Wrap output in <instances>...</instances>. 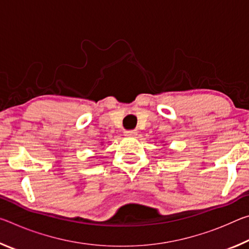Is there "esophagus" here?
Here are the masks:
<instances>
[{"instance_id": "esophagus-1", "label": "esophagus", "mask_w": 249, "mask_h": 249, "mask_svg": "<svg viewBox=\"0 0 249 249\" xmlns=\"http://www.w3.org/2000/svg\"><path fill=\"white\" fill-rule=\"evenodd\" d=\"M126 136H129V137H134L136 136L137 135V132L136 130H126V132H124Z\"/></svg>"}]
</instances>
